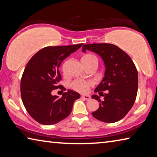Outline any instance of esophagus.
Instances as JSON below:
<instances>
[{"mask_svg":"<svg viewBox=\"0 0 157 157\" xmlns=\"http://www.w3.org/2000/svg\"><path fill=\"white\" fill-rule=\"evenodd\" d=\"M82 98H83V99L86 100H89L91 99V97L89 96V95H82Z\"/></svg>","mask_w":157,"mask_h":157,"instance_id":"1","label":"esophagus"}]
</instances>
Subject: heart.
Instances as JSON below:
<instances>
[{
	"label": "heart",
	"mask_w": 157,
	"mask_h": 157,
	"mask_svg": "<svg viewBox=\"0 0 157 157\" xmlns=\"http://www.w3.org/2000/svg\"><path fill=\"white\" fill-rule=\"evenodd\" d=\"M82 62L84 65H88L91 63H97L98 59L94 55L88 54L84 55L82 58ZM94 82L92 80H84V79H76L71 83V87L76 91L81 94H86L89 91L90 87L94 86Z\"/></svg>",
	"instance_id": "heart-1"
}]
</instances>
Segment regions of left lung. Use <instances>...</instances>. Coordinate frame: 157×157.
Masks as SVG:
<instances>
[{"instance_id":"1","label":"left lung","mask_w":157,"mask_h":157,"mask_svg":"<svg viewBox=\"0 0 157 157\" xmlns=\"http://www.w3.org/2000/svg\"><path fill=\"white\" fill-rule=\"evenodd\" d=\"M91 50L99 55L105 65V77L95 88V92L102 94L104 100L97 95L92 98L100 102L93 116L105 123L121 120L131 109L136 100L138 91V71L128 55L120 48L111 44H85L82 51ZM107 91L103 95L102 91Z\"/></svg>"}]
</instances>
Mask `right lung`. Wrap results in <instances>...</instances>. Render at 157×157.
I'll use <instances>...</instances> for the list:
<instances>
[{
  "mask_svg": "<svg viewBox=\"0 0 157 157\" xmlns=\"http://www.w3.org/2000/svg\"><path fill=\"white\" fill-rule=\"evenodd\" d=\"M83 44L42 48L26 65L21 80L23 105L34 120L45 125L57 123L69 116L75 101L80 95L72 90L59 98L52 95L54 89H63L59 67L62 61L78 50Z\"/></svg>",
  "mask_w": 157,
  "mask_h": 157,
  "instance_id": "obj_1",
  "label": "right lung"
}]
</instances>
